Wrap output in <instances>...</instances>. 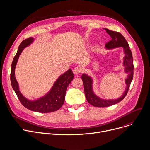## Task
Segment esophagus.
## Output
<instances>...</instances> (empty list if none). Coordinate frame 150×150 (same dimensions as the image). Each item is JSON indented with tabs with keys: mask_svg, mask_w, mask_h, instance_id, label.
Returning a JSON list of instances; mask_svg holds the SVG:
<instances>
[{
	"mask_svg": "<svg viewBox=\"0 0 150 150\" xmlns=\"http://www.w3.org/2000/svg\"><path fill=\"white\" fill-rule=\"evenodd\" d=\"M73 71L74 74H80V73H81L82 72V69L80 67H76L75 68H74Z\"/></svg>",
	"mask_w": 150,
	"mask_h": 150,
	"instance_id": "obj_1",
	"label": "esophagus"
}]
</instances>
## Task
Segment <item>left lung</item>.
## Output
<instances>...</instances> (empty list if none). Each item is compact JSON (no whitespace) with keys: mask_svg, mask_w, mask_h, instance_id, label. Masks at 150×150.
<instances>
[{"mask_svg":"<svg viewBox=\"0 0 150 150\" xmlns=\"http://www.w3.org/2000/svg\"><path fill=\"white\" fill-rule=\"evenodd\" d=\"M106 33L111 37V40L107 42L105 47L107 49H111L116 47H122L124 51L125 57L124 58V66L125 67V72L127 73L128 77L125 79L127 87L123 95L119 98L115 100H105L100 98L95 95L92 89L93 81L92 78L86 74L81 76V79L84 84V93L87 102L91 105L95 107H107L115 105L121 100L128 93L129 86L133 79L134 64L131 51L127 41L124 36L118 32H115L105 28Z\"/></svg>","mask_w":150,"mask_h":150,"instance_id":"1","label":"left lung"}]
</instances>
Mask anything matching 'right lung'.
Returning <instances> with one entry per match:
<instances>
[{
  "label": "right lung",
  "instance_id": "1",
  "mask_svg": "<svg viewBox=\"0 0 150 150\" xmlns=\"http://www.w3.org/2000/svg\"><path fill=\"white\" fill-rule=\"evenodd\" d=\"M33 41L34 38L30 37L23 40L20 44L12 63L11 72V84L19 101L26 108L40 113H49L56 111L64 104L67 88L74 78V74L71 69L58 77L50 91L46 95L36 100L31 101L28 100L21 94L19 90V85L15 76V67L19 57L23 48L30 45Z\"/></svg>",
  "mask_w": 150,
  "mask_h": 150
}]
</instances>
